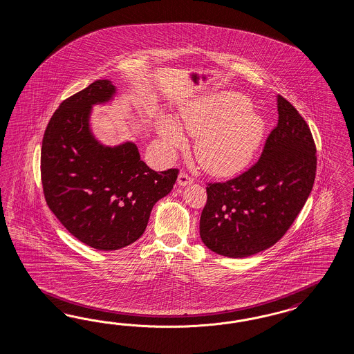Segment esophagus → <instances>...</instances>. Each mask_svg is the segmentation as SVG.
<instances>
[{
	"label": "esophagus",
	"instance_id": "esophagus-1",
	"mask_svg": "<svg viewBox=\"0 0 354 354\" xmlns=\"http://www.w3.org/2000/svg\"><path fill=\"white\" fill-rule=\"evenodd\" d=\"M192 178L188 176L185 172H180V174H179V176H178V185L185 187V185H189V184H192Z\"/></svg>",
	"mask_w": 354,
	"mask_h": 354
}]
</instances>
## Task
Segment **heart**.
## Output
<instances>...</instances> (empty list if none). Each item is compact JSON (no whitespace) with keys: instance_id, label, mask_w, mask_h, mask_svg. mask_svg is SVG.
I'll return each mask as SVG.
<instances>
[{"instance_id":"b5f03b06","label":"heart","mask_w":354,"mask_h":354,"mask_svg":"<svg viewBox=\"0 0 354 354\" xmlns=\"http://www.w3.org/2000/svg\"><path fill=\"white\" fill-rule=\"evenodd\" d=\"M179 125L196 138L197 161L218 176H231L248 167L266 133L263 117L250 107L247 97L231 91L193 101L183 109ZM180 128L172 119L158 122L163 147L170 156L187 147Z\"/></svg>"}]
</instances>
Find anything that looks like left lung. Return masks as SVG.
Instances as JSON below:
<instances>
[{
	"mask_svg": "<svg viewBox=\"0 0 354 354\" xmlns=\"http://www.w3.org/2000/svg\"><path fill=\"white\" fill-rule=\"evenodd\" d=\"M278 124L257 163L232 180L209 184L200 219L206 247L225 257L253 256L288 231L306 203L317 170L310 129L284 97Z\"/></svg>",
	"mask_w": 354,
	"mask_h": 354,
	"instance_id": "left-lung-1",
	"label": "left lung"
}]
</instances>
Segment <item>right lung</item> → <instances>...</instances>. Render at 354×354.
Here are the masks:
<instances>
[{
  "label": "right lung",
  "instance_id": "right-lung-1",
  "mask_svg": "<svg viewBox=\"0 0 354 354\" xmlns=\"http://www.w3.org/2000/svg\"><path fill=\"white\" fill-rule=\"evenodd\" d=\"M115 95L117 86L105 79L64 100L41 148L46 204L71 235L98 250H117L140 239L153 206L171 192L179 172L149 169L133 141L110 147L93 135V106L110 104Z\"/></svg>",
  "mask_w": 354,
  "mask_h": 354
}]
</instances>
